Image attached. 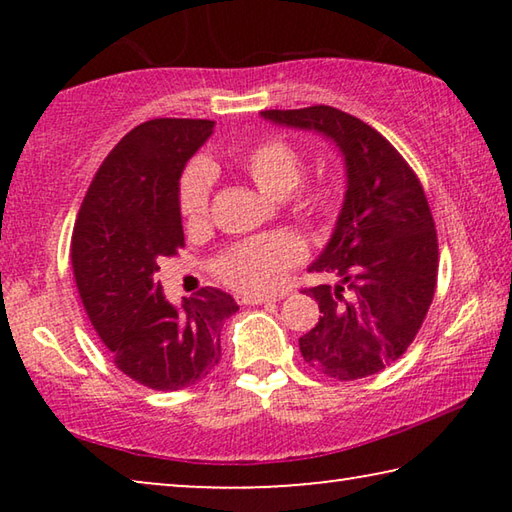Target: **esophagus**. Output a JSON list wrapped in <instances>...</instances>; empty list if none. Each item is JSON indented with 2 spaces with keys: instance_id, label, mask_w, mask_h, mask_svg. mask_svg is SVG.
<instances>
[{
  "instance_id": "34e87169",
  "label": "esophagus",
  "mask_w": 512,
  "mask_h": 512,
  "mask_svg": "<svg viewBox=\"0 0 512 512\" xmlns=\"http://www.w3.org/2000/svg\"><path fill=\"white\" fill-rule=\"evenodd\" d=\"M275 296H239L241 305H268V302H275Z\"/></svg>"
}]
</instances>
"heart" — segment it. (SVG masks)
<instances>
[{
	"mask_svg": "<svg viewBox=\"0 0 512 512\" xmlns=\"http://www.w3.org/2000/svg\"><path fill=\"white\" fill-rule=\"evenodd\" d=\"M259 192L271 198H287L302 180V160L287 142L264 140L250 146L237 158ZM212 173L205 164H194L180 183V210L185 219L198 223L205 219L210 205ZM309 205L318 212L329 210V194L314 192ZM305 250L296 237L268 235L244 241L219 259V273L232 287L246 293L275 291L287 277L289 268L298 264Z\"/></svg>",
	"mask_w": 512,
	"mask_h": 512,
	"instance_id": "1",
	"label": "heart"
}]
</instances>
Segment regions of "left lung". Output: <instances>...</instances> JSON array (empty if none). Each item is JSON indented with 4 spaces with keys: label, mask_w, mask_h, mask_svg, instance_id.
<instances>
[{
    "label": "left lung",
    "mask_w": 512,
    "mask_h": 512,
    "mask_svg": "<svg viewBox=\"0 0 512 512\" xmlns=\"http://www.w3.org/2000/svg\"><path fill=\"white\" fill-rule=\"evenodd\" d=\"M259 115L323 135L341 153L343 205L327 246L309 266L334 275L336 284L305 291L320 316L300 339V352L327 377L375 375L413 343L436 291V225L420 180L386 137L348 112L311 106Z\"/></svg>",
    "instance_id": "left-lung-1"
}]
</instances>
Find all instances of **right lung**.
<instances>
[{"label": "right lung", "instance_id": "1", "mask_svg": "<svg viewBox=\"0 0 512 512\" xmlns=\"http://www.w3.org/2000/svg\"><path fill=\"white\" fill-rule=\"evenodd\" d=\"M214 133L210 119H151L101 162L72 235L83 307L115 366L153 391H180L221 361V329L239 305L205 287L180 307L164 298L158 259L185 246L180 176Z\"/></svg>", "mask_w": 512, "mask_h": 512}]
</instances>
